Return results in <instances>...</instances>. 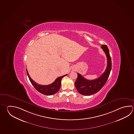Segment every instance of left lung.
Instances as JSON below:
<instances>
[{"mask_svg":"<svg viewBox=\"0 0 134 134\" xmlns=\"http://www.w3.org/2000/svg\"><path fill=\"white\" fill-rule=\"evenodd\" d=\"M101 47L106 53L107 58V68L101 76L93 80H87L80 74L78 73L75 86L78 91L81 95L90 96L98 92L104 86L109 78L112 67L111 57L107 46L104 44Z\"/></svg>","mask_w":134,"mask_h":134,"instance_id":"1","label":"left lung"}]
</instances>
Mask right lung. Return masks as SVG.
Listing matches in <instances>:
<instances>
[{
  "instance_id": "obj_1",
  "label": "right lung",
  "mask_w": 134,
  "mask_h": 134,
  "mask_svg": "<svg viewBox=\"0 0 134 134\" xmlns=\"http://www.w3.org/2000/svg\"><path fill=\"white\" fill-rule=\"evenodd\" d=\"M26 70V72H27V74L29 79L31 83L35 87V88L37 91L40 92L41 93L46 95H48V96L53 95L59 91V89L61 87L62 79L64 76H66L67 75V74H66L63 76L58 77L56 79L55 81H54L53 83L51 84L48 85H42L36 83L33 81L29 76L27 69Z\"/></svg>"
}]
</instances>
